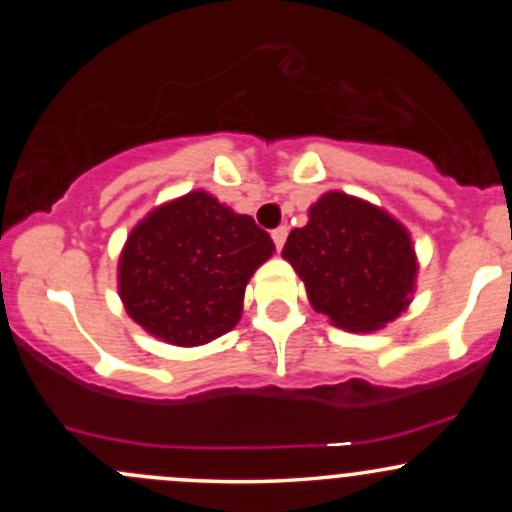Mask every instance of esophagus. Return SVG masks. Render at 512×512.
Instances as JSON below:
<instances>
[{
    "mask_svg": "<svg viewBox=\"0 0 512 512\" xmlns=\"http://www.w3.org/2000/svg\"><path fill=\"white\" fill-rule=\"evenodd\" d=\"M272 242H275L277 250H282V247H285V242H287V225H282V227H277V230H272Z\"/></svg>",
    "mask_w": 512,
    "mask_h": 512,
    "instance_id": "34e87169",
    "label": "esophagus"
}]
</instances>
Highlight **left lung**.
Segmentation results:
<instances>
[{"label":"left lung","instance_id":"1","mask_svg":"<svg viewBox=\"0 0 512 512\" xmlns=\"http://www.w3.org/2000/svg\"><path fill=\"white\" fill-rule=\"evenodd\" d=\"M282 257L307 287L309 304L347 332H376L406 312L418 260L411 232L394 215L342 190L309 208Z\"/></svg>","mask_w":512,"mask_h":512}]
</instances>
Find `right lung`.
I'll return each instance as SVG.
<instances>
[{"label":"right lung","mask_w":512,"mask_h":512,"mask_svg":"<svg viewBox=\"0 0 512 512\" xmlns=\"http://www.w3.org/2000/svg\"><path fill=\"white\" fill-rule=\"evenodd\" d=\"M272 252L250 215L190 190L133 227L118 257V297L151 337L200 347L240 322L247 282Z\"/></svg>","instance_id":"1"}]
</instances>
